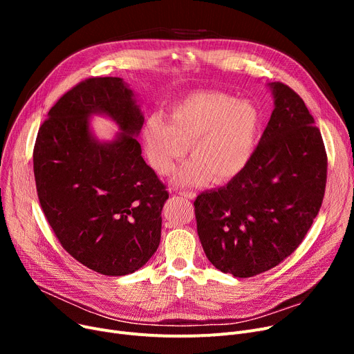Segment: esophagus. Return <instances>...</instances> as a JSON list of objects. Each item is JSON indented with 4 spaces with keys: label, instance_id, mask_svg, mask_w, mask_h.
I'll use <instances>...</instances> for the list:
<instances>
[{
    "label": "esophagus",
    "instance_id": "34e87169",
    "mask_svg": "<svg viewBox=\"0 0 354 354\" xmlns=\"http://www.w3.org/2000/svg\"><path fill=\"white\" fill-rule=\"evenodd\" d=\"M178 194L183 198H188V199H194L196 196L195 192H192V191H178Z\"/></svg>",
    "mask_w": 354,
    "mask_h": 354
}]
</instances>
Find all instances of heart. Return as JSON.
I'll return each instance as SVG.
<instances>
[{
    "mask_svg": "<svg viewBox=\"0 0 354 354\" xmlns=\"http://www.w3.org/2000/svg\"><path fill=\"white\" fill-rule=\"evenodd\" d=\"M261 111L251 100L227 93L196 91L172 106L167 123L149 118L143 138L149 163L165 175L189 146L192 160L171 178L175 185L231 180L250 163L261 129Z\"/></svg>",
    "mask_w": 354,
    "mask_h": 354,
    "instance_id": "obj_1",
    "label": "heart"
}]
</instances>
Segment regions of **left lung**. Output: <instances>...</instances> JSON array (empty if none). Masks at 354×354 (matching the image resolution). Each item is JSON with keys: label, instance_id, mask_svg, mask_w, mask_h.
Returning <instances> with one entry per match:
<instances>
[{"label": "left lung", "instance_id": "left-lung-1", "mask_svg": "<svg viewBox=\"0 0 354 354\" xmlns=\"http://www.w3.org/2000/svg\"><path fill=\"white\" fill-rule=\"evenodd\" d=\"M268 87L274 110L250 163L194 202L211 264L238 278L268 271L297 250L326 189V149L307 106L280 82Z\"/></svg>", "mask_w": 354, "mask_h": 354}]
</instances>
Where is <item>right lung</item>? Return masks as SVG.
<instances>
[{"label":"right lung","instance_id":"add662e5","mask_svg":"<svg viewBox=\"0 0 354 354\" xmlns=\"http://www.w3.org/2000/svg\"><path fill=\"white\" fill-rule=\"evenodd\" d=\"M120 77H93L68 90L41 124L34 178L43 212L63 248L103 275L142 268L160 243L162 208L169 194L142 158L145 118ZM91 115L120 129L100 141Z\"/></svg>","mask_w":354,"mask_h":354}]
</instances>
